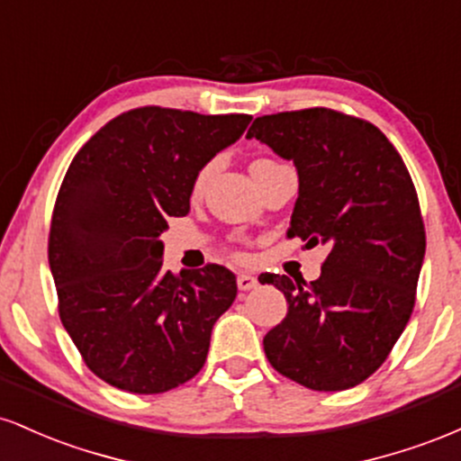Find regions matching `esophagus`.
<instances>
[{"mask_svg":"<svg viewBox=\"0 0 461 461\" xmlns=\"http://www.w3.org/2000/svg\"><path fill=\"white\" fill-rule=\"evenodd\" d=\"M236 284H238V290H242V293H249V290L258 288V279L253 277V275H249V273L238 275Z\"/></svg>","mask_w":461,"mask_h":461,"instance_id":"obj_1","label":"esophagus"}]
</instances>
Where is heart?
Instances as JSON below:
<instances>
[{
  "label": "heart",
  "instance_id": "obj_1",
  "mask_svg": "<svg viewBox=\"0 0 461 461\" xmlns=\"http://www.w3.org/2000/svg\"><path fill=\"white\" fill-rule=\"evenodd\" d=\"M268 164H275V160H271V158H258V160L251 162V171H256V168H260V167H268ZM210 171H212V164H205L197 176H194V179H193V193L194 194H199L201 190H203L205 182H208V177H210Z\"/></svg>",
  "mask_w": 461,
  "mask_h": 461
}]
</instances>
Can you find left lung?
I'll return each instance as SVG.
<instances>
[{"mask_svg":"<svg viewBox=\"0 0 461 461\" xmlns=\"http://www.w3.org/2000/svg\"><path fill=\"white\" fill-rule=\"evenodd\" d=\"M247 136L297 167L285 236L327 245L316 282L260 275L288 301L264 353L310 390L353 388L388 359L416 303L425 223L410 171L382 130L340 110L264 114Z\"/></svg>","mask_w":461,"mask_h":461,"instance_id":"obj_1","label":"left lung"}]
</instances>
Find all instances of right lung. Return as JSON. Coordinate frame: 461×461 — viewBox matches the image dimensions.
Here are the masks:
<instances>
[{
	"label": "right lung",
	"instance_id": "add662e5",
	"mask_svg": "<svg viewBox=\"0 0 461 461\" xmlns=\"http://www.w3.org/2000/svg\"><path fill=\"white\" fill-rule=\"evenodd\" d=\"M249 121L142 105L108 121L68 164L47 253L62 325L105 384L160 394L203 368L236 277L219 264L164 273L160 234L188 214L194 176Z\"/></svg>",
	"mask_w": 461,
	"mask_h": 461
}]
</instances>
